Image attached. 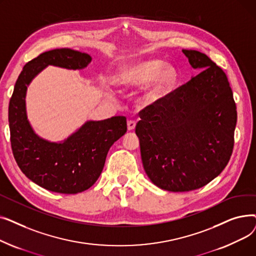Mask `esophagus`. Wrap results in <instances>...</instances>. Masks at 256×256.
Instances as JSON below:
<instances>
[{"label":"esophagus","instance_id":"1","mask_svg":"<svg viewBox=\"0 0 256 256\" xmlns=\"http://www.w3.org/2000/svg\"><path fill=\"white\" fill-rule=\"evenodd\" d=\"M136 126V121L135 120H128V130H132Z\"/></svg>","mask_w":256,"mask_h":256}]
</instances>
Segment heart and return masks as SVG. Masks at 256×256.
Returning a JSON list of instances; mask_svg holds the SVG:
<instances>
[{
    "mask_svg": "<svg viewBox=\"0 0 256 256\" xmlns=\"http://www.w3.org/2000/svg\"><path fill=\"white\" fill-rule=\"evenodd\" d=\"M162 65L158 60H148L124 66L116 76V83L124 88H132L150 80L144 91V98L147 102H154L164 96L176 80L172 67Z\"/></svg>",
    "mask_w": 256,
    "mask_h": 256,
    "instance_id": "1",
    "label": "heart"
}]
</instances>
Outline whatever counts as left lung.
I'll use <instances>...</instances> for the list:
<instances>
[{"instance_id":"8db88e82","label":"left lung","mask_w":256,"mask_h":256,"mask_svg":"<svg viewBox=\"0 0 256 256\" xmlns=\"http://www.w3.org/2000/svg\"><path fill=\"white\" fill-rule=\"evenodd\" d=\"M182 52L202 72L145 106L136 126L147 176L170 192L199 189L219 176L232 156L236 124L232 90L221 67L204 52Z\"/></svg>"}]
</instances>
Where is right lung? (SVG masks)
<instances>
[{
	"label": "right lung",
	"instance_id": "obj_1",
	"mask_svg": "<svg viewBox=\"0 0 256 256\" xmlns=\"http://www.w3.org/2000/svg\"><path fill=\"white\" fill-rule=\"evenodd\" d=\"M91 62L86 52L70 48L44 52L26 63L13 90L8 119L13 156L24 176L44 189L62 194L83 192L98 180L110 147L126 132V118L87 121L61 143L38 137L26 113V92L48 65L82 70Z\"/></svg>",
	"mask_w": 256,
	"mask_h": 256
}]
</instances>
